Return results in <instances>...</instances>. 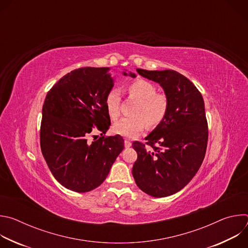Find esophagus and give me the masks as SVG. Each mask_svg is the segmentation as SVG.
I'll return each mask as SVG.
<instances>
[{"label": "esophagus", "instance_id": "esophagus-1", "mask_svg": "<svg viewBox=\"0 0 248 248\" xmlns=\"http://www.w3.org/2000/svg\"><path fill=\"white\" fill-rule=\"evenodd\" d=\"M130 146H131L130 140H128V139H124V147L128 148V147H130Z\"/></svg>", "mask_w": 248, "mask_h": 248}]
</instances>
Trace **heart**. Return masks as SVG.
Here are the masks:
<instances>
[{"mask_svg":"<svg viewBox=\"0 0 248 248\" xmlns=\"http://www.w3.org/2000/svg\"><path fill=\"white\" fill-rule=\"evenodd\" d=\"M130 97L137 99L132 108V115L125 117L113 125V131L122 136L133 138L145 127H156L166 118L169 111V99L163 93L157 92V87L143 79L135 80L127 86ZM121 94L116 88L106 96L105 105L112 119H117L121 114Z\"/></svg>","mask_w":248,"mask_h":248,"instance_id":"1","label":"heart"}]
</instances>
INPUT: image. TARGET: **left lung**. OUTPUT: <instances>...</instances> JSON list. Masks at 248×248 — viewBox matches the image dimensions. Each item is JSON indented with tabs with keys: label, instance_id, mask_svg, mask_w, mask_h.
Here are the masks:
<instances>
[{
	"label": "left lung",
	"instance_id": "obj_1",
	"mask_svg": "<svg viewBox=\"0 0 248 248\" xmlns=\"http://www.w3.org/2000/svg\"><path fill=\"white\" fill-rule=\"evenodd\" d=\"M136 70L163 87L169 111L145 138L151 149L138 141L132 143L137 153L132 175L148 195L166 197L183 189L204 160L208 141L204 101L195 85L175 70Z\"/></svg>",
	"mask_w": 248,
	"mask_h": 248
}]
</instances>
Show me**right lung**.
<instances>
[{
  "label": "right lung",
  "mask_w": 248,
  "mask_h": 248,
  "mask_svg": "<svg viewBox=\"0 0 248 248\" xmlns=\"http://www.w3.org/2000/svg\"><path fill=\"white\" fill-rule=\"evenodd\" d=\"M109 69L86 66L72 70L50 89L43 105V157L54 178L76 192L98 187L124 149L121 135L89 141L95 125L104 134L111 125L105 105L114 86ZM123 75L127 76L125 72ZM129 76L135 78L134 74Z\"/></svg>",
  "instance_id": "obj_1"
}]
</instances>
